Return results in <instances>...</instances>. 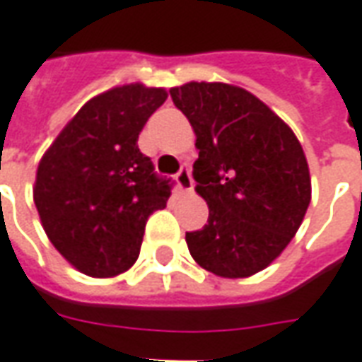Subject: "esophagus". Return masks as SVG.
<instances>
[{"label":"esophagus","instance_id":"esophagus-1","mask_svg":"<svg viewBox=\"0 0 362 362\" xmlns=\"http://www.w3.org/2000/svg\"><path fill=\"white\" fill-rule=\"evenodd\" d=\"M193 177H191V169L181 168L179 169V173H177V185L181 191H193Z\"/></svg>","mask_w":362,"mask_h":362}]
</instances>
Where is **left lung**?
Instances as JSON below:
<instances>
[{"mask_svg":"<svg viewBox=\"0 0 362 362\" xmlns=\"http://www.w3.org/2000/svg\"><path fill=\"white\" fill-rule=\"evenodd\" d=\"M194 134L197 193L209 220L185 240L193 259L226 279L255 275L275 261L310 204V171L296 136L255 95L228 83L169 89Z\"/></svg>","mask_w":362,"mask_h":362,"instance_id":"left-lung-1","label":"left lung"}]
</instances>
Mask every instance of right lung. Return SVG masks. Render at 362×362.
<instances>
[{"label": "right lung", "instance_id": "add662e5", "mask_svg": "<svg viewBox=\"0 0 362 362\" xmlns=\"http://www.w3.org/2000/svg\"><path fill=\"white\" fill-rule=\"evenodd\" d=\"M165 89L115 87L87 101L38 163L35 204L48 240L89 276L134 265L146 220L165 209L171 179L156 173L138 134Z\"/></svg>", "mask_w": 362, "mask_h": 362}]
</instances>
